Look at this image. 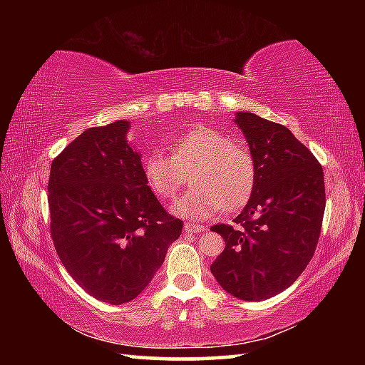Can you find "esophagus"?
I'll use <instances>...</instances> for the list:
<instances>
[{
	"mask_svg": "<svg viewBox=\"0 0 365 365\" xmlns=\"http://www.w3.org/2000/svg\"><path fill=\"white\" fill-rule=\"evenodd\" d=\"M183 230L187 233H193V235H197V233H202L206 230L205 227L202 225H196V224H185L183 225Z\"/></svg>",
	"mask_w": 365,
	"mask_h": 365,
	"instance_id": "esophagus-1",
	"label": "esophagus"
}]
</instances>
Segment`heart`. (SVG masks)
<instances>
[{"instance_id":"heart-1","label":"heart","mask_w":365,"mask_h":365,"mask_svg":"<svg viewBox=\"0 0 365 365\" xmlns=\"http://www.w3.org/2000/svg\"><path fill=\"white\" fill-rule=\"evenodd\" d=\"M170 148L172 156L160 150L146 154L143 175L154 195L172 200L185 182V172L195 168L190 178L193 188L175 202L174 214L206 220L222 209L235 211L250 200L256 165L248 148L207 127L180 135Z\"/></svg>"}]
</instances>
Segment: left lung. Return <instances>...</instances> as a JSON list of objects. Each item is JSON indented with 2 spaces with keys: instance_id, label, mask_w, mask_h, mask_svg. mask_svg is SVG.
I'll return each mask as SVG.
<instances>
[{
  "instance_id": "1",
  "label": "left lung",
  "mask_w": 365,
  "mask_h": 365,
  "mask_svg": "<svg viewBox=\"0 0 365 365\" xmlns=\"http://www.w3.org/2000/svg\"><path fill=\"white\" fill-rule=\"evenodd\" d=\"M235 123L256 165L250 201L235 225H214L225 250L211 265L227 293L262 301L293 285L314 256L325 211L322 165L285 125L252 113Z\"/></svg>"
}]
</instances>
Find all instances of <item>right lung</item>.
Masks as SVG:
<instances>
[{
	"mask_svg": "<svg viewBox=\"0 0 365 365\" xmlns=\"http://www.w3.org/2000/svg\"><path fill=\"white\" fill-rule=\"evenodd\" d=\"M130 120L85 130L53 160L51 237L61 262L86 293L109 304L137 298L163 265L183 222L148 187Z\"/></svg>",
	"mask_w": 365,
	"mask_h": 365,
	"instance_id": "obj_1",
	"label": "right lung"
}]
</instances>
